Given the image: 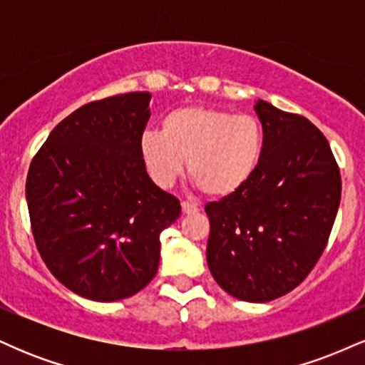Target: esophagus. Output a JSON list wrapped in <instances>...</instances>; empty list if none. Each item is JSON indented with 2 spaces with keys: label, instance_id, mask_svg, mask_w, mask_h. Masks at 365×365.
<instances>
[{
  "label": "esophagus",
  "instance_id": "obj_1",
  "mask_svg": "<svg viewBox=\"0 0 365 365\" xmlns=\"http://www.w3.org/2000/svg\"><path fill=\"white\" fill-rule=\"evenodd\" d=\"M182 212H183V215H195V212H199V207L194 206V204L185 202V200H183V202H182Z\"/></svg>",
  "mask_w": 365,
  "mask_h": 365
}]
</instances>
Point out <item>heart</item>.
Returning a JSON list of instances; mask_svg holds the SVG:
<instances>
[{
    "instance_id": "heart-1",
    "label": "heart",
    "mask_w": 365,
    "mask_h": 365,
    "mask_svg": "<svg viewBox=\"0 0 365 365\" xmlns=\"http://www.w3.org/2000/svg\"><path fill=\"white\" fill-rule=\"evenodd\" d=\"M257 118L206 106L180 108L161 121V133L144 132L142 163L156 185L166 188L187 171L209 197L233 195L252 178L262 158Z\"/></svg>"
}]
</instances>
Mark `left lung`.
<instances>
[{"instance_id": "8db88e82", "label": "left lung", "mask_w": 365, "mask_h": 365, "mask_svg": "<svg viewBox=\"0 0 365 365\" xmlns=\"http://www.w3.org/2000/svg\"><path fill=\"white\" fill-rule=\"evenodd\" d=\"M264 149L252 178L209 202L207 266L226 293L269 302L292 292L321 257L341 199L326 137L307 118L257 99Z\"/></svg>"}]
</instances>
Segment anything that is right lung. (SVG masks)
<instances>
[{
	"mask_svg": "<svg viewBox=\"0 0 365 365\" xmlns=\"http://www.w3.org/2000/svg\"><path fill=\"white\" fill-rule=\"evenodd\" d=\"M149 92L113 96L58 123L25 185L32 233L58 282L83 299L116 302L158 273L159 235L180 216L142 163Z\"/></svg>",
	"mask_w": 365,
	"mask_h": 365,
	"instance_id": "add662e5",
	"label": "right lung"
}]
</instances>
